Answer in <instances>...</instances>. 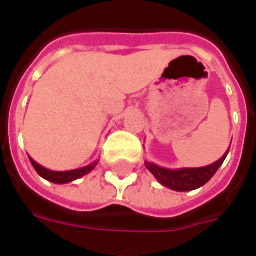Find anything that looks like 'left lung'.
<instances>
[{
    "instance_id": "left-lung-1",
    "label": "left lung",
    "mask_w": 256,
    "mask_h": 256,
    "mask_svg": "<svg viewBox=\"0 0 256 256\" xmlns=\"http://www.w3.org/2000/svg\"><path fill=\"white\" fill-rule=\"evenodd\" d=\"M229 150H230V146H229ZM229 150H226V154L220 158V160H216L210 166L198 167V168H176V170H172V168L158 166V164L150 163V162H145V167L154 174V177L163 186L177 190V192H188V190H194V189L203 186L214 177L215 172H218V168L225 162L226 156L229 154Z\"/></svg>"
}]
</instances>
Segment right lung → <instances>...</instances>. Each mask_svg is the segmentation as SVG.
Instances as JSON below:
<instances>
[{"mask_svg":"<svg viewBox=\"0 0 256 256\" xmlns=\"http://www.w3.org/2000/svg\"><path fill=\"white\" fill-rule=\"evenodd\" d=\"M30 158V156H28ZM30 162L32 167L36 168V172L41 176L42 178H45L46 181L53 184H68L72 182L75 180H79V178L84 177L86 174H89L90 172L94 170V167L98 164V160L93 162L92 164L86 167H80V168H75V170H68V172H53V170H49V168H45L41 164H38L34 159H31Z\"/></svg>","mask_w":256,"mask_h":256,"instance_id":"obj_1","label":"right lung"}]
</instances>
